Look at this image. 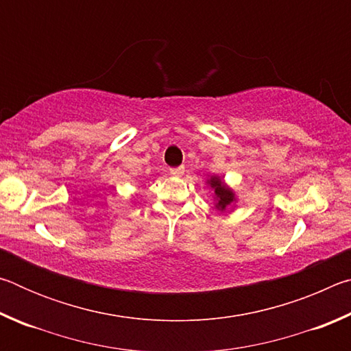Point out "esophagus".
I'll list each match as a JSON object with an SVG mask.
<instances>
[{"instance_id": "34e87169", "label": "esophagus", "mask_w": 351, "mask_h": 351, "mask_svg": "<svg viewBox=\"0 0 351 351\" xmlns=\"http://www.w3.org/2000/svg\"><path fill=\"white\" fill-rule=\"evenodd\" d=\"M170 173L173 176H181L184 173V167H175V169H170Z\"/></svg>"}]
</instances>
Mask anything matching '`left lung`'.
<instances>
[{
  "instance_id": "1",
  "label": "left lung",
  "mask_w": 351,
  "mask_h": 351,
  "mask_svg": "<svg viewBox=\"0 0 351 351\" xmlns=\"http://www.w3.org/2000/svg\"><path fill=\"white\" fill-rule=\"evenodd\" d=\"M209 186L215 192L217 199V209L226 210V207H229L232 203H235V193L232 189H229L219 176H210V180H207Z\"/></svg>"
}]
</instances>
